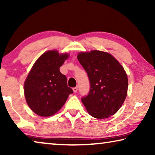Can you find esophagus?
Instances as JSON below:
<instances>
[{
    "label": "esophagus",
    "mask_w": 155,
    "mask_h": 155,
    "mask_svg": "<svg viewBox=\"0 0 155 155\" xmlns=\"http://www.w3.org/2000/svg\"><path fill=\"white\" fill-rule=\"evenodd\" d=\"M72 90H73V91H74V93H76L78 91V87H75L73 88Z\"/></svg>",
    "instance_id": "esophagus-1"
}]
</instances>
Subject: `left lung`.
I'll return each mask as SVG.
<instances>
[{"label": "left lung", "instance_id": "left-lung-1", "mask_svg": "<svg viewBox=\"0 0 155 155\" xmlns=\"http://www.w3.org/2000/svg\"><path fill=\"white\" fill-rule=\"evenodd\" d=\"M78 60L87 73L90 90L81 98L88 114L98 119L114 115L127 95L128 78L120 63L108 52H80Z\"/></svg>", "mask_w": 155, "mask_h": 155}]
</instances>
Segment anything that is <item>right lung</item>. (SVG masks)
<instances>
[{
	"label": "right lung",
	"instance_id": "obj_1",
	"mask_svg": "<svg viewBox=\"0 0 155 155\" xmlns=\"http://www.w3.org/2000/svg\"><path fill=\"white\" fill-rule=\"evenodd\" d=\"M69 57L57 51H49L39 57L25 82V96L28 107L37 115L51 116L65 104L73 93L68 87L67 78L59 68Z\"/></svg>",
	"mask_w": 155,
	"mask_h": 155
}]
</instances>
